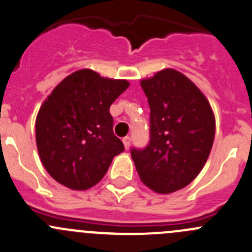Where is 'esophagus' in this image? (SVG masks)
Returning <instances> with one entry per match:
<instances>
[{
  "label": "esophagus",
  "instance_id": "esophagus-1",
  "mask_svg": "<svg viewBox=\"0 0 252 252\" xmlns=\"http://www.w3.org/2000/svg\"><path fill=\"white\" fill-rule=\"evenodd\" d=\"M123 145H124V149L128 150L129 147H130V138L129 136H126V138H123Z\"/></svg>",
  "mask_w": 252,
  "mask_h": 252
}]
</instances>
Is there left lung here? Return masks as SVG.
<instances>
[{
  "label": "left lung",
  "instance_id": "1",
  "mask_svg": "<svg viewBox=\"0 0 252 252\" xmlns=\"http://www.w3.org/2000/svg\"><path fill=\"white\" fill-rule=\"evenodd\" d=\"M150 106V142L131 150L141 182L157 194L189 185L204 168L215 140L216 119L202 91L172 68L142 79Z\"/></svg>",
  "mask_w": 252,
  "mask_h": 252
}]
</instances>
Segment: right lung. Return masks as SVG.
Wrapping results in <instances>:
<instances>
[{
  "instance_id": "add662e5",
  "label": "right lung",
  "mask_w": 252,
  "mask_h": 252,
  "mask_svg": "<svg viewBox=\"0 0 252 252\" xmlns=\"http://www.w3.org/2000/svg\"><path fill=\"white\" fill-rule=\"evenodd\" d=\"M129 85L85 68L65 77L47 96L35 133L42 164L56 182L72 190L90 189L123 152L110 107Z\"/></svg>"
}]
</instances>
